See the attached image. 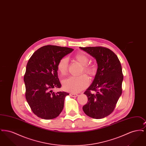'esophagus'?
<instances>
[{"instance_id":"34e87169","label":"esophagus","mask_w":146,"mask_h":146,"mask_svg":"<svg viewBox=\"0 0 146 146\" xmlns=\"http://www.w3.org/2000/svg\"><path fill=\"white\" fill-rule=\"evenodd\" d=\"M70 96H72V97H76V96H78V94H74V93H70Z\"/></svg>"}]
</instances>
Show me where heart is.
Listing matches in <instances>:
<instances>
[{"label":"heart","mask_w":146,"mask_h":146,"mask_svg":"<svg viewBox=\"0 0 146 146\" xmlns=\"http://www.w3.org/2000/svg\"><path fill=\"white\" fill-rule=\"evenodd\" d=\"M76 60L83 66L82 73L84 72L90 76H93L96 73L95 67L88 64L89 58L83 53H77L74 56ZM69 67V60L66 57L62 58L58 62L57 68L58 71L62 75L67 74ZM89 84V79L85 74L80 76H71L62 81V87L65 91L76 93L79 92L86 88Z\"/></svg>","instance_id":"heart-1"}]
</instances>
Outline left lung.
I'll return each mask as SVG.
<instances>
[{
  "label": "left lung",
  "instance_id": "left-lung-1",
  "mask_svg": "<svg viewBox=\"0 0 146 146\" xmlns=\"http://www.w3.org/2000/svg\"><path fill=\"white\" fill-rule=\"evenodd\" d=\"M80 48L94 57L98 65L92 83L84 93L88 101L83 110L91 118L102 119L113 111L121 95L123 74L121 63L117 56L108 48Z\"/></svg>",
  "mask_w": 146,
  "mask_h": 146
}]
</instances>
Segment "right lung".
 Instances as JSON below:
<instances>
[{"mask_svg": "<svg viewBox=\"0 0 146 146\" xmlns=\"http://www.w3.org/2000/svg\"><path fill=\"white\" fill-rule=\"evenodd\" d=\"M74 49L56 45H45L35 51L28 60L24 75L25 96L33 113L39 118L52 119L62 111L65 97L69 94L60 88L57 66L64 56Z\"/></svg>", "mask_w": 146, "mask_h": 146, "instance_id": "obj_1", "label": "right lung"}]
</instances>
